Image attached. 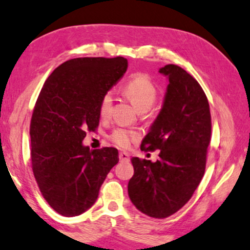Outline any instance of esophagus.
<instances>
[{"mask_svg":"<svg viewBox=\"0 0 250 250\" xmlns=\"http://www.w3.org/2000/svg\"><path fill=\"white\" fill-rule=\"evenodd\" d=\"M118 157H120L121 161H126V163H128L129 161V155H128V152H126V151H121Z\"/></svg>","mask_w":250,"mask_h":250,"instance_id":"1","label":"esophagus"}]
</instances>
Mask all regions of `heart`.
<instances>
[{"instance_id": "b5f03b06", "label": "heart", "mask_w": 250, "mask_h": 250, "mask_svg": "<svg viewBox=\"0 0 250 250\" xmlns=\"http://www.w3.org/2000/svg\"><path fill=\"white\" fill-rule=\"evenodd\" d=\"M121 92L142 113L149 111L158 98V91H157L156 85L145 74H138L135 78L130 79L122 86ZM112 102V92H106L102 95L99 103V113L101 117L107 118L109 116ZM138 137L139 134L136 130L125 127H117L109 135L111 142L121 148L129 147L134 142L137 141Z\"/></svg>"}]
</instances>
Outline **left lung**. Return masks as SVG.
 Instances as JSON below:
<instances>
[{"mask_svg": "<svg viewBox=\"0 0 250 250\" xmlns=\"http://www.w3.org/2000/svg\"><path fill=\"white\" fill-rule=\"evenodd\" d=\"M167 77L163 107L143 139L142 150L159 149L156 163L132 158L128 195L138 211L154 218L178 212L204 176L211 142V113L199 82L176 64L159 69Z\"/></svg>", "mask_w": 250, "mask_h": 250, "instance_id": "obj_1", "label": "left lung"}]
</instances>
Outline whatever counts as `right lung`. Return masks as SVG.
<instances>
[{"instance_id":"right-lung-1","label":"right lung","mask_w":250,"mask_h":250,"mask_svg":"<svg viewBox=\"0 0 250 250\" xmlns=\"http://www.w3.org/2000/svg\"><path fill=\"white\" fill-rule=\"evenodd\" d=\"M127 59L76 58L54 70L30 121L32 167L39 190L61 215L87 211L118 163L116 148L90 150L82 141L99 126V103L127 70Z\"/></svg>"}]
</instances>
